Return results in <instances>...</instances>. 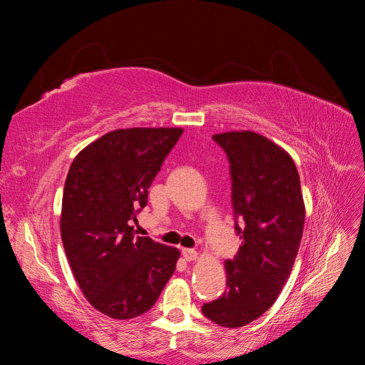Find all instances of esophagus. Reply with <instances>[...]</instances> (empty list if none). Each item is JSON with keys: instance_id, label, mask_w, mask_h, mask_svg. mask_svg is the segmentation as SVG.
<instances>
[{"instance_id": "1", "label": "esophagus", "mask_w": 365, "mask_h": 365, "mask_svg": "<svg viewBox=\"0 0 365 365\" xmlns=\"http://www.w3.org/2000/svg\"><path fill=\"white\" fill-rule=\"evenodd\" d=\"M181 252H182L184 260H187V262H192V260H196V259H197V251H195V250L182 248Z\"/></svg>"}]
</instances>
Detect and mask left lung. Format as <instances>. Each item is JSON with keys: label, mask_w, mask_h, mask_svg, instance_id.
<instances>
[{"label": "left lung", "mask_w": 365, "mask_h": 365, "mask_svg": "<svg viewBox=\"0 0 365 365\" xmlns=\"http://www.w3.org/2000/svg\"><path fill=\"white\" fill-rule=\"evenodd\" d=\"M213 140L230 161L242 245L233 260H225L227 291L205 303L202 314L219 326L242 327L268 311L289 279L303 236L304 201L294 160L274 141L252 130L224 132Z\"/></svg>", "instance_id": "8db88e82"}]
</instances>
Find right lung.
<instances>
[{"mask_svg": "<svg viewBox=\"0 0 365 365\" xmlns=\"http://www.w3.org/2000/svg\"><path fill=\"white\" fill-rule=\"evenodd\" d=\"M181 128H129L77 153L63 187L61 236L71 271L98 312L130 319L155 304L180 251L135 236L132 220Z\"/></svg>", "mask_w": 365, "mask_h": 365, "instance_id": "right-lung-1", "label": "right lung"}]
</instances>
